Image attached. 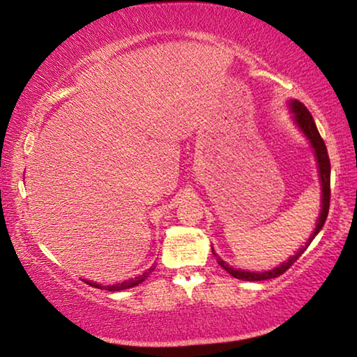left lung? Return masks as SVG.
<instances>
[{
	"label": "left lung",
	"mask_w": 357,
	"mask_h": 357,
	"mask_svg": "<svg viewBox=\"0 0 357 357\" xmlns=\"http://www.w3.org/2000/svg\"><path fill=\"white\" fill-rule=\"evenodd\" d=\"M291 110L292 114H294V120L296 123L299 125V128L304 131V135L307 138L310 139V144L312 148L315 151V155H317V162H319V175H320V182H321V213L319 216V221H317V227L314 234H312L309 243L312 242V238H314L317 234L320 232V229L324 227V224L326 221V216H328V209H330V158H328V153H326V146H325V141L321 138L319 130H317L315 126V121L312 119V114L309 110H307V107L304 104H301L299 100H291ZM307 243V245H309ZM307 245L304 248H301L299 252L296 253L294 257H291L289 260L286 263H282L281 266L275 268V270H270V271H265V273H252V271H241V270H236V268L229 266L226 261H222L221 258H219L216 253L213 252V255L216 257V260L219 265H221L224 270H226L229 275L237 278V280H243V281H263V280H271V278H278L281 276L282 273H286L289 268L294 265V261L299 258L304 250L307 248Z\"/></svg>",
	"instance_id": "obj_1"
}]
</instances>
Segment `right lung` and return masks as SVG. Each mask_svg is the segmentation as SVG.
<instances>
[{
    "instance_id": "1",
    "label": "right lung",
    "mask_w": 357,
    "mask_h": 357,
    "mask_svg": "<svg viewBox=\"0 0 357 357\" xmlns=\"http://www.w3.org/2000/svg\"><path fill=\"white\" fill-rule=\"evenodd\" d=\"M154 271V265L149 268L148 271H144L143 275L141 276H138V278H135V280H128V281H123L121 282V284H115V286H100V284H96V282H92V281H87V280H84V282H87V284L89 286H92V287H97V289H105V291H123V289H128V287H133V286H138L139 282H143L146 278H148V275L149 273H153Z\"/></svg>"
}]
</instances>
